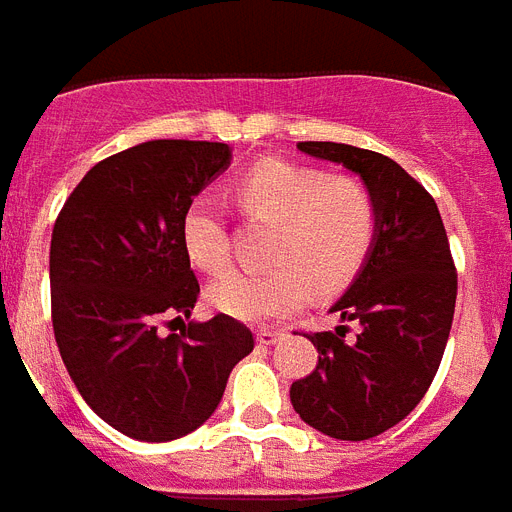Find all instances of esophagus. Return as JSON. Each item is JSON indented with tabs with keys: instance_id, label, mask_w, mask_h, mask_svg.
I'll use <instances>...</instances> for the list:
<instances>
[{
	"instance_id": "esophagus-1",
	"label": "esophagus",
	"mask_w": 512,
	"mask_h": 512,
	"mask_svg": "<svg viewBox=\"0 0 512 512\" xmlns=\"http://www.w3.org/2000/svg\"><path fill=\"white\" fill-rule=\"evenodd\" d=\"M284 339V331H276V328H260L257 331V342L260 344H276Z\"/></svg>"
}]
</instances>
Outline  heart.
Masks as SVG:
<instances>
[{
    "label": "heart",
    "instance_id": "obj_1",
    "mask_svg": "<svg viewBox=\"0 0 512 512\" xmlns=\"http://www.w3.org/2000/svg\"><path fill=\"white\" fill-rule=\"evenodd\" d=\"M236 202L252 220L273 223L265 273H228L207 289L210 305L242 321H278L305 305L310 281L336 289L355 276L376 236V199L355 178L284 160L260 162L236 184ZM181 239L205 273H223L231 244L220 202L199 194L186 207Z\"/></svg>",
    "mask_w": 512,
    "mask_h": 512
}]
</instances>
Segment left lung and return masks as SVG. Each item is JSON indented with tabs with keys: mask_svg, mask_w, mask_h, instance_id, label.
I'll return each instance as SVG.
<instances>
[{
	"mask_svg": "<svg viewBox=\"0 0 512 512\" xmlns=\"http://www.w3.org/2000/svg\"><path fill=\"white\" fill-rule=\"evenodd\" d=\"M297 149L352 170L376 199L371 252L331 305L357 334L336 326L307 336L318 365L289 389L307 426L363 442L397 426L434 381L455 315L458 273L434 197L397 162L336 141H299Z\"/></svg>",
	"mask_w": 512,
	"mask_h": 512,
	"instance_id": "1",
	"label": "left lung"
}]
</instances>
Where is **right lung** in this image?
<instances>
[{
  "mask_svg": "<svg viewBox=\"0 0 512 512\" xmlns=\"http://www.w3.org/2000/svg\"><path fill=\"white\" fill-rule=\"evenodd\" d=\"M231 165L218 141L155 139L97 162L57 215L49 247L52 326L86 405L120 434L170 442L215 413L228 373L255 347L228 315L189 320L199 284L181 220Z\"/></svg>",
  "mask_w": 512,
  "mask_h": 512,
  "instance_id": "add662e5",
  "label": "right lung"
}]
</instances>
